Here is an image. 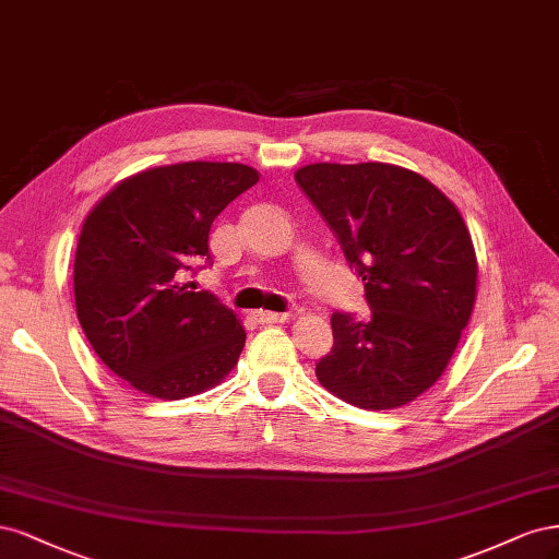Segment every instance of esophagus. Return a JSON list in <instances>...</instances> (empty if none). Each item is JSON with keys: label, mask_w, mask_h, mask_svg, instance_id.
<instances>
[{"label": "esophagus", "mask_w": 559, "mask_h": 559, "mask_svg": "<svg viewBox=\"0 0 559 559\" xmlns=\"http://www.w3.org/2000/svg\"><path fill=\"white\" fill-rule=\"evenodd\" d=\"M253 318H255V322H260V325H278V322L293 320L290 313H269V311H258Z\"/></svg>", "instance_id": "obj_1"}]
</instances>
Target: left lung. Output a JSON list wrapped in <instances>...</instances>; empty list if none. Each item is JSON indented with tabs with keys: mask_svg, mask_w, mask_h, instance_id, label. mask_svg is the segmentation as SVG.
Returning a JSON list of instances; mask_svg holds the SVG:
<instances>
[{
	"mask_svg": "<svg viewBox=\"0 0 559 559\" xmlns=\"http://www.w3.org/2000/svg\"><path fill=\"white\" fill-rule=\"evenodd\" d=\"M295 181L365 281L367 320L332 313L320 385L357 408L390 411L435 385L476 301L478 262L457 206L420 174L316 162Z\"/></svg>",
	"mask_w": 559,
	"mask_h": 559,
	"instance_id": "left-lung-1",
	"label": "left lung"
}]
</instances>
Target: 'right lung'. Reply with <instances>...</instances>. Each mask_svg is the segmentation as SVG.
Returning <instances> with one entry per match:
<instances>
[{
  "label": "right lung",
  "instance_id": "1",
  "mask_svg": "<svg viewBox=\"0 0 559 559\" xmlns=\"http://www.w3.org/2000/svg\"><path fill=\"white\" fill-rule=\"evenodd\" d=\"M258 181L239 162H181L124 178L87 213L76 316L97 357L134 390L186 400L237 367L246 344L237 313L183 274L209 260L218 213Z\"/></svg>",
  "mask_w": 559,
  "mask_h": 559
}]
</instances>
